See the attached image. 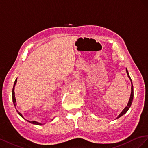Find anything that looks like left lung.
I'll return each mask as SVG.
<instances>
[{
	"label": "left lung",
	"instance_id": "1",
	"mask_svg": "<svg viewBox=\"0 0 148 148\" xmlns=\"http://www.w3.org/2000/svg\"><path fill=\"white\" fill-rule=\"evenodd\" d=\"M126 73H127V75H128V78L130 79V81H131V84H132V88H131V90H132V92H131V95H130V99H129V101H128V103L127 104V105H126V107L122 110V112L120 113V115L117 116V118L116 119H119V118L121 117V116H123V115H125V114L127 112V111L129 110V108H130L131 105H132V102H133V96H134V94H133V83H132V79H131L130 75H129V73H128V71L127 70V69L126 68Z\"/></svg>",
	"mask_w": 148,
	"mask_h": 148
}]
</instances>
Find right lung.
I'll use <instances>...</instances> for the list:
<instances>
[{
  "label": "right lung",
  "instance_id": "right-lung-1",
  "mask_svg": "<svg viewBox=\"0 0 148 148\" xmlns=\"http://www.w3.org/2000/svg\"><path fill=\"white\" fill-rule=\"evenodd\" d=\"M16 82H17V79H16V80L15 81V82H14V87H13V89H12V101H13V103H14V106H15V108H16V99H15V92H14V90H15V84H16ZM16 112H17V113H18V115L22 118V119H23L25 120H26V121H27L28 122H29V123H32V124H33V125H43V124H45V123H40V122H38V121H29V120H26L25 119V118L23 117V116L22 115V114L21 113H20L17 110H16ZM53 119H52L51 120V121L53 120Z\"/></svg>",
  "mask_w": 148,
  "mask_h": 148
}]
</instances>
